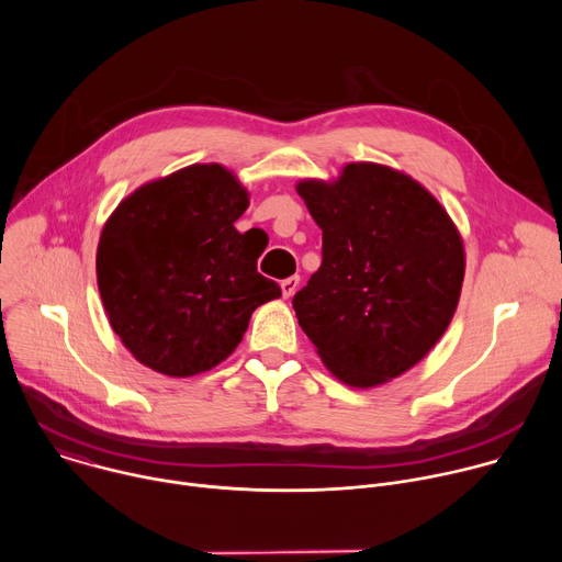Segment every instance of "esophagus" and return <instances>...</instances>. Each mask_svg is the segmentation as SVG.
Returning <instances> with one entry per match:
<instances>
[{"label":"esophagus","instance_id":"34e87169","mask_svg":"<svg viewBox=\"0 0 562 562\" xmlns=\"http://www.w3.org/2000/svg\"><path fill=\"white\" fill-rule=\"evenodd\" d=\"M297 284H300V278L297 276H291V278H286V280H282V295L284 297H291L295 291H297Z\"/></svg>","mask_w":562,"mask_h":562}]
</instances>
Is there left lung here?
<instances>
[{
    "label": "left lung",
    "mask_w": 562,
    "mask_h": 562,
    "mask_svg": "<svg viewBox=\"0 0 562 562\" xmlns=\"http://www.w3.org/2000/svg\"><path fill=\"white\" fill-rule=\"evenodd\" d=\"M295 189L323 228V265L293 297L302 331L349 386L403 375L456 313L460 231L420 182L384 165L351 162L334 182Z\"/></svg>",
    "instance_id": "1"
}]
</instances>
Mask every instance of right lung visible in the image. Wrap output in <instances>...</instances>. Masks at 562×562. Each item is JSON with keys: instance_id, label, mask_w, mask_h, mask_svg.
I'll return each instance as SVG.
<instances>
[{"instance_id": "add662e5", "label": "right lung", "mask_w": 562, "mask_h": 562, "mask_svg": "<svg viewBox=\"0 0 562 562\" xmlns=\"http://www.w3.org/2000/svg\"><path fill=\"white\" fill-rule=\"evenodd\" d=\"M249 191L222 165H191L142 184L106 220L98 286L135 360L189 378L226 360L251 313L282 295L258 273V249L233 222Z\"/></svg>"}]
</instances>
